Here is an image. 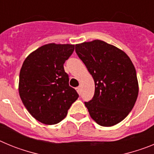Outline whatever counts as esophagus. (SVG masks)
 I'll list each match as a JSON object with an SVG mask.
<instances>
[{
	"instance_id": "obj_1",
	"label": "esophagus",
	"mask_w": 154,
	"mask_h": 154,
	"mask_svg": "<svg viewBox=\"0 0 154 154\" xmlns=\"http://www.w3.org/2000/svg\"><path fill=\"white\" fill-rule=\"evenodd\" d=\"M76 91L78 92V93L79 94V95H81V89H80V87H77V88H76Z\"/></svg>"
}]
</instances>
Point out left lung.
Here are the masks:
<instances>
[{
	"label": "left lung",
	"instance_id": "8db88e82",
	"mask_svg": "<svg viewBox=\"0 0 154 154\" xmlns=\"http://www.w3.org/2000/svg\"><path fill=\"white\" fill-rule=\"evenodd\" d=\"M75 52L95 82V93L85 102L92 119L112 126L125 119L138 96L137 72L124 51L100 40L76 45Z\"/></svg>",
	"mask_w": 154,
	"mask_h": 154
}]
</instances>
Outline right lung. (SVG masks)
<instances>
[{
	"instance_id": "obj_1",
	"label": "right lung",
	"mask_w": 154,
	"mask_h": 154,
	"mask_svg": "<svg viewBox=\"0 0 154 154\" xmlns=\"http://www.w3.org/2000/svg\"><path fill=\"white\" fill-rule=\"evenodd\" d=\"M75 49L73 45H45L24 60L19 75V95L35 119L47 125L58 123L79 94L69 86L64 63Z\"/></svg>"
}]
</instances>
